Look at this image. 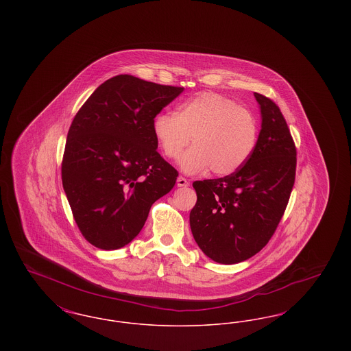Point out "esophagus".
<instances>
[{"mask_svg": "<svg viewBox=\"0 0 351 351\" xmlns=\"http://www.w3.org/2000/svg\"><path fill=\"white\" fill-rule=\"evenodd\" d=\"M176 184H178V186H188L189 182H188L185 178H183V176H179L178 180H176Z\"/></svg>", "mask_w": 351, "mask_h": 351, "instance_id": "obj_1", "label": "esophagus"}]
</instances>
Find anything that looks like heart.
<instances>
[{
  "mask_svg": "<svg viewBox=\"0 0 351 351\" xmlns=\"http://www.w3.org/2000/svg\"><path fill=\"white\" fill-rule=\"evenodd\" d=\"M154 135L165 156L193 173L210 168L218 176L242 167L256 147L259 126L250 110L213 92H202L179 108L178 114L160 113L152 122Z\"/></svg>",
  "mask_w": 351,
  "mask_h": 351,
  "instance_id": "heart-1",
  "label": "heart"
}]
</instances>
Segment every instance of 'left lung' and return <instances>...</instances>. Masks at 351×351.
<instances>
[{
    "label": "left lung",
    "instance_id": "obj_1",
    "mask_svg": "<svg viewBox=\"0 0 351 351\" xmlns=\"http://www.w3.org/2000/svg\"><path fill=\"white\" fill-rule=\"evenodd\" d=\"M262 129L249 160L233 173L195 182L191 230L202 252L222 265L243 262L275 233L296 175V146L279 106L254 93Z\"/></svg>",
    "mask_w": 351,
    "mask_h": 351
}]
</instances>
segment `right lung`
Wrapping results in <instances>:
<instances>
[{
    "label": "right lung",
    "instance_id": "right-lung-1",
    "mask_svg": "<svg viewBox=\"0 0 351 351\" xmlns=\"http://www.w3.org/2000/svg\"><path fill=\"white\" fill-rule=\"evenodd\" d=\"M183 86L118 75L84 102L68 130L62 182L84 238L102 250L130 243L178 171L156 151L152 122Z\"/></svg>",
    "mask_w": 351,
    "mask_h": 351
}]
</instances>
